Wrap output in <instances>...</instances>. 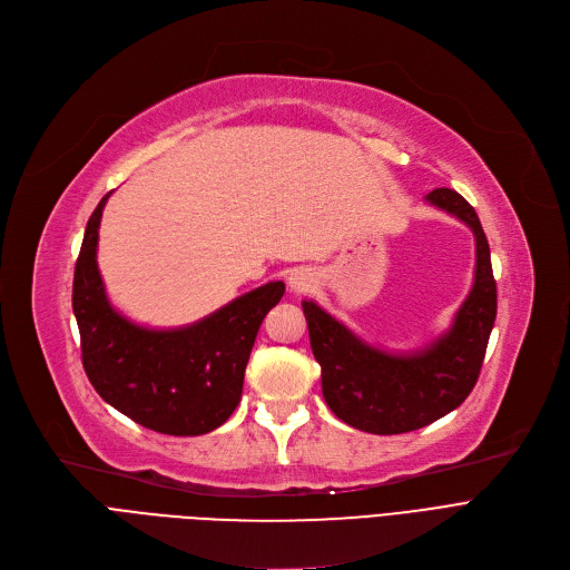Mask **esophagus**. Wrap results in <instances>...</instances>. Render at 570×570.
<instances>
[{
	"instance_id": "obj_1",
	"label": "esophagus",
	"mask_w": 570,
	"mask_h": 570,
	"mask_svg": "<svg viewBox=\"0 0 570 570\" xmlns=\"http://www.w3.org/2000/svg\"><path fill=\"white\" fill-rule=\"evenodd\" d=\"M314 284H316L314 273H312V269H305V267L295 269V273L288 277V286H291L293 293H307L309 288H314Z\"/></svg>"
}]
</instances>
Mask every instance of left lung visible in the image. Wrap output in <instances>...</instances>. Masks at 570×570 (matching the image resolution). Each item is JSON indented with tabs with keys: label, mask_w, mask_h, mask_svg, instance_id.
Listing matches in <instances>:
<instances>
[{
	"label": "left lung",
	"mask_w": 570,
	"mask_h": 570,
	"mask_svg": "<svg viewBox=\"0 0 570 570\" xmlns=\"http://www.w3.org/2000/svg\"><path fill=\"white\" fill-rule=\"evenodd\" d=\"M425 198L464 222L475 237L473 286L451 331L421 351L395 355L370 346L316 303H303L325 404L340 421L370 434L421 430L458 409L481 374L497 318L490 245L475 209L445 187Z\"/></svg>",
	"instance_id": "obj_1"
}]
</instances>
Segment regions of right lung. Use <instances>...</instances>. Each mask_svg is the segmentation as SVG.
<instances>
[{
    "instance_id": "right-lung-1",
    "label": "right lung",
    "mask_w": 570,
    "mask_h": 570,
    "mask_svg": "<svg viewBox=\"0 0 570 570\" xmlns=\"http://www.w3.org/2000/svg\"><path fill=\"white\" fill-rule=\"evenodd\" d=\"M108 196L87 222L73 275L85 374L112 409L147 430L173 436L213 432L239 404L258 327L286 286L269 282L173 331L131 323L110 305L97 265Z\"/></svg>"
}]
</instances>
